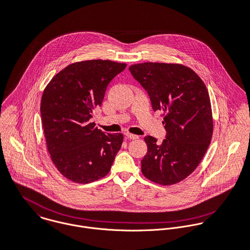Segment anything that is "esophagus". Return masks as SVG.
Masks as SVG:
<instances>
[{
    "label": "esophagus",
    "instance_id": "esophagus-1",
    "mask_svg": "<svg viewBox=\"0 0 250 250\" xmlns=\"http://www.w3.org/2000/svg\"><path fill=\"white\" fill-rule=\"evenodd\" d=\"M126 137L130 140H138L139 139V136L137 135H134V134H131V133H126Z\"/></svg>",
    "mask_w": 250,
    "mask_h": 250
}]
</instances>
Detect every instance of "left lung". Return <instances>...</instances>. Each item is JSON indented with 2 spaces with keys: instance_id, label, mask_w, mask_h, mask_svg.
Returning <instances> with one entry per match:
<instances>
[{
  "instance_id": "obj_1",
  "label": "left lung",
  "mask_w": 250,
  "mask_h": 250,
  "mask_svg": "<svg viewBox=\"0 0 250 250\" xmlns=\"http://www.w3.org/2000/svg\"><path fill=\"white\" fill-rule=\"evenodd\" d=\"M147 92L154 111L165 113L166 139L146 136L144 175L170 185L187 177L203 159L211 141L213 122L207 87L191 69L178 64L143 63L129 68Z\"/></svg>"
}]
</instances>
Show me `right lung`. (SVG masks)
I'll return each instance as SVG.
<instances>
[{"label": "right lung", "mask_w": 250, "mask_h": 250, "mask_svg": "<svg viewBox=\"0 0 250 250\" xmlns=\"http://www.w3.org/2000/svg\"><path fill=\"white\" fill-rule=\"evenodd\" d=\"M127 67L109 60L69 65L45 87L41 115L51 160L67 178L89 183L105 176L123 143L122 134L104 133L90 122L108 83Z\"/></svg>", "instance_id": "add662e5"}]
</instances>
